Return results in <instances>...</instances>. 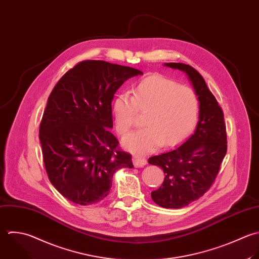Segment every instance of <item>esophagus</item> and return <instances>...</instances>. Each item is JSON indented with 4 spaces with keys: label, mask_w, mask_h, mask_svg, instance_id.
Listing matches in <instances>:
<instances>
[{
    "label": "esophagus",
    "mask_w": 259,
    "mask_h": 259,
    "mask_svg": "<svg viewBox=\"0 0 259 259\" xmlns=\"http://www.w3.org/2000/svg\"><path fill=\"white\" fill-rule=\"evenodd\" d=\"M146 163H147V161L144 157L138 156V155L133 156V164L135 167H143Z\"/></svg>",
    "instance_id": "obj_1"
}]
</instances>
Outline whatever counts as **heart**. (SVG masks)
<instances>
[{"label": "heart", "instance_id": "obj_1", "mask_svg": "<svg viewBox=\"0 0 259 259\" xmlns=\"http://www.w3.org/2000/svg\"><path fill=\"white\" fill-rule=\"evenodd\" d=\"M137 112L146 114V127L126 136L123 145L131 152L147 153L160 144L176 146L187 139L197 126L200 103L191 88L154 73L135 85L133 97L120 94L114 98L112 115L118 133L130 131Z\"/></svg>", "mask_w": 259, "mask_h": 259}]
</instances>
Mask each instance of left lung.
Returning <instances> with one entry per match:
<instances>
[{
	"label": "left lung",
	"mask_w": 259,
	"mask_h": 259,
	"mask_svg": "<svg viewBox=\"0 0 259 259\" xmlns=\"http://www.w3.org/2000/svg\"><path fill=\"white\" fill-rule=\"evenodd\" d=\"M164 65L188 75L200 102L195 133L176 149L148 159V163L160 166L164 172L161 187L151 193L153 202L162 208L180 209L211 188L227 152V135L223 111L203 76L185 63Z\"/></svg>",
	"instance_id": "1"
}]
</instances>
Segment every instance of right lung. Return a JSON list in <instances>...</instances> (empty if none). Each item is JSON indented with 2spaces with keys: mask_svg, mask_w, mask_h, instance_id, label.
I'll list each match as a JSON object with an SVG mask.
<instances>
[{
  "mask_svg": "<svg viewBox=\"0 0 259 259\" xmlns=\"http://www.w3.org/2000/svg\"><path fill=\"white\" fill-rule=\"evenodd\" d=\"M142 71L103 60H85L55 84L39 127L42 156L52 186L82 206L110 193L113 175L132 168L131 155L119 149L112 101L128 78Z\"/></svg>",
  "mask_w": 259,
  "mask_h": 259,
  "instance_id": "add662e5",
  "label": "right lung"
}]
</instances>
